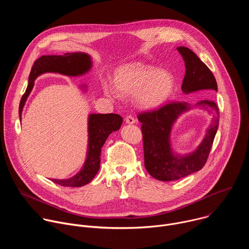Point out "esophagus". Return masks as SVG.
I'll list each match as a JSON object with an SVG mask.
<instances>
[{
    "label": "esophagus",
    "mask_w": 249,
    "mask_h": 249,
    "mask_svg": "<svg viewBox=\"0 0 249 249\" xmlns=\"http://www.w3.org/2000/svg\"><path fill=\"white\" fill-rule=\"evenodd\" d=\"M125 122L127 123V124H135V122H136V120L134 119V117L133 116H131V115H128L126 118H125Z\"/></svg>",
    "instance_id": "34e87169"
}]
</instances>
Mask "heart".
<instances>
[{
	"label": "heart",
	"instance_id": "1",
	"mask_svg": "<svg viewBox=\"0 0 249 249\" xmlns=\"http://www.w3.org/2000/svg\"><path fill=\"white\" fill-rule=\"evenodd\" d=\"M173 89L174 78L169 72L142 63L128 64L120 68L113 86L103 84L105 94H134L136 105L145 110L160 107L170 97Z\"/></svg>",
	"mask_w": 249,
	"mask_h": 249
}]
</instances>
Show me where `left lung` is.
<instances>
[{"label":"left lung","mask_w":249,"mask_h":249,"mask_svg":"<svg viewBox=\"0 0 249 249\" xmlns=\"http://www.w3.org/2000/svg\"><path fill=\"white\" fill-rule=\"evenodd\" d=\"M185 63V76L181 89L188 94L195 91L211 93L218 90L214 75L199 57L187 47H177ZM193 108H200L212 116L205 137L192 153L179 155L171 148L170 133L173 124L182 113ZM220 113L215 101L201 100L195 104L172 102L155 110L140 113L138 120L142 123L145 167L154 178L160 181H172L200 170L206 163L214 142Z\"/></svg>","instance_id":"obj_1"}]
</instances>
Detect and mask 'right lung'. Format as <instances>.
I'll return each mask as SVG.
<instances>
[{"mask_svg": "<svg viewBox=\"0 0 249 249\" xmlns=\"http://www.w3.org/2000/svg\"><path fill=\"white\" fill-rule=\"evenodd\" d=\"M92 62L89 54L84 52L66 53L60 55H44L34 62L30 71L28 85L19 102L18 114L21 120V113L28 95L30 94L34 81L45 73H59L68 77H79L87 74L91 69ZM85 89L87 86H82ZM123 118L119 114H95L91 113L88 118V150L87 158L81 170L74 176L67 179H52L53 182L66 187H81L89 183L99 170L100 153L108 136L120 129Z\"/></svg>", "mask_w": 249, "mask_h": 249, "instance_id": "obj_1", "label": "right lung"}]
</instances>
